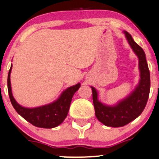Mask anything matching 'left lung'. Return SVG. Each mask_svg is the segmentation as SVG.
<instances>
[{
	"label": "left lung",
	"instance_id": "left-lung-1",
	"mask_svg": "<svg viewBox=\"0 0 159 159\" xmlns=\"http://www.w3.org/2000/svg\"><path fill=\"white\" fill-rule=\"evenodd\" d=\"M123 32L131 48L139 59L140 79L138 85L127 97L113 105H105L99 101L97 89L91 86L96 116L105 126L113 127L125 126L139 116L146 106L150 89V70L145 53L128 32L126 31Z\"/></svg>",
	"mask_w": 159,
	"mask_h": 159
}]
</instances>
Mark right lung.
I'll list each match as a JSON object with an SVG mask.
<instances>
[{"mask_svg":"<svg viewBox=\"0 0 159 159\" xmlns=\"http://www.w3.org/2000/svg\"><path fill=\"white\" fill-rule=\"evenodd\" d=\"M12 65L8 74L7 85L11 105L19 115L35 127L41 128H53L57 127L67 117L72 97L80 87V83L70 86L62 92L55 101L36 107H23L17 102L11 91L10 74Z\"/></svg>","mask_w":159,"mask_h":159,"instance_id":"add662e5","label":"right lung"}]
</instances>
